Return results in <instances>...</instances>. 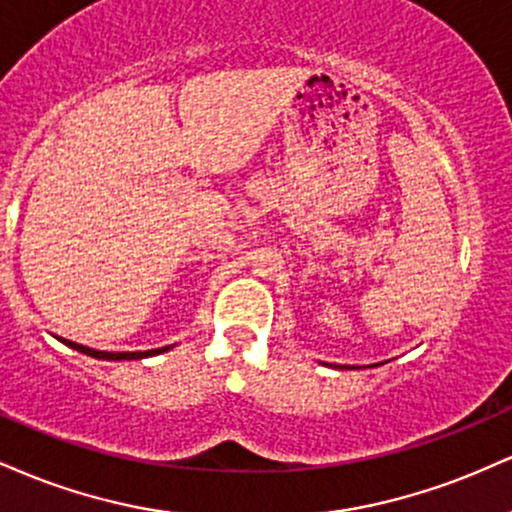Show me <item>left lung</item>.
<instances>
[{"mask_svg":"<svg viewBox=\"0 0 512 512\" xmlns=\"http://www.w3.org/2000/svg\"><path fill=\"white\" fill-rule=\"evenodd\" d=\"M343 367H346V365H343ZM369 367H379V365H369Z\"/></svg>","mask_w":512,"mask_h":512,"instance_id":"1","label":"left lung"}]
</instances>
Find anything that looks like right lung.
<instances>
[{
  "label": "right lung",
  "instance_id": "right-lung-1",
  "mask_svg": "<svg viewBox=\"0 0 512 512\" xmlns=\"http://www.w3.org/2000/svg\"><path fill=\"white\" fill-rule=\"evenodd\" d=\"M61 343H66V346H71L73 350H78V353H85L90 357H97V360H143V357H152V355H159V353H166L171 346H164V348H155V350H138V353H104V350H95V348H88V346H80V343H73V341H66V338H61Z\"/></svg>",
  "mask_w": 512,
  "mask_h": 512
}]
</instances>
